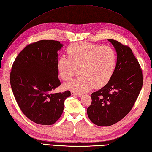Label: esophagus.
Segmentation results:
<instances>
[{
  "label": "esophagus",
  "mask_w": 152,
  "mask_h": 152,
  "mask_svg": "<svg viewBox=\"0 0 152 152\" xmlns=\"http://www.w3.org/2000/svg\"><path fill=\"white\" fill-rule=\"evenodd\" d=\"M71 95H72V96H77V97H81V96H82V95H81V94H76V93L74 92H71Z\"/></svg>",
  "instance_id": "1"
}]
</instances>
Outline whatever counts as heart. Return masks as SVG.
Masks as SVG:
<instances>
[{
    "label": "heart",
    "mask_w": 152,
    "mask_h": 152,
    "mask_svg": "<svg viewBox=\"0 0 152 152\" xmlns=\"http://www.w3.org/2000/svg\"><path fill=\"white\" fill-rule=\"evenodd\" d=\"M69 58L61 56L57 64L58 75L64 81L76 76H80L64 85L65 88L82 94L94 87H104L113 75L116 53L111 47L100 46L87 42H76L67 49Z\"/></svg>",
    "instance_id": "1"
}]
</instances>
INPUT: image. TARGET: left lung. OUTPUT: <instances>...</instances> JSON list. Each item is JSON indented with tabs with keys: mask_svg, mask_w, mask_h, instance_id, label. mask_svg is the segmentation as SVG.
I'll return each mask as SVG.
<instances>
[{
	"mask_svg": "<svg viewBox=\"0 0 152 152\" xmlns=\"http://www.w3.org/2000/svg\"><path fill=\"white\" fill-rule=\"evenodd\" d=\"M117 53L113 75L108 83L92 93L87 108L91 121L99 126H108L119 121L131 110L142 87V74L137 60L129 47L108 39Z\"/></svg>",
	"mask_w": 152,
	"mask_h": 152,
	"instance_id": "8db88e82",
	"label": "left lung"
}]
</instances>
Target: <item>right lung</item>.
<instances>
[{"mask_svg":"<svg viewBox=\"0 0 152 152\" xmlns=\"http://www.w3.org/2000/svg\"><path fill=\"white\" fill-rule=\"evenodd\" d=\"M60 42L43 40L27 45L15 59L10 74L12 91L24 114L32 121L50 125L60 118L71 92L51 93L59 87Z\"/></svg>","mask_w":152,"mask_h":152,"instance_id":"right-lung-1","label":"right lung"}]
</instances>
